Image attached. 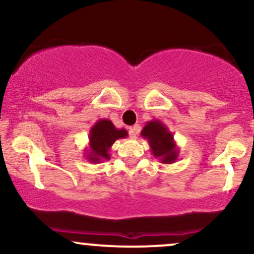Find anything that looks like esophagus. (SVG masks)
<instances>
[{
	"instance_id": "34e87169",
	"label": "esophagus",
	"mask_w": 254,
	"mask_h": 254,
	"mask_svg": "<svg viewBox=\"0 0 254 254\" xmlns=\"http://www.w3.org/2000/svg\"><path fill=\"white\" fill-rule=\"evenodd\" d=\"M138 131H139L138 125H133V127H131L130 129H129V135H130L131 138H136V136H137V133H138Z\"/></svg>"
}]
</instances>
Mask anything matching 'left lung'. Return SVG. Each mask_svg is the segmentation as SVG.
<instances>
[{"label": "left lung", "mask_w": 254, "mask_h": 254, "mask_svg": "<svg viewBox=\"0 0 254 254\" xmlns=\"http://www.w3.org/2000/svg\"><path fill=\"white\" fill-rule=\"evenodd\" d=\"M141 136L149 143L151 154L161 164H174L179 157V147L174 141L173 133L159 119L147 122L141 131Z\"/></svg>", "instance_id": "left-lung-1"}]
</instances>
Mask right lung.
I'll use <instances>...</instances> for the list:
<instances>
[{
    "label": "right lung",
    "instance_id": "add662e5",
    "mask_svg": "<svg viewBox=\"0 0 254 254\" xmlns=\"http://www.w3.org/2000/svg\"><path fill=\"white\" fill-rule=\"evenodd\" d=\"M127 136V131L117 129L110 119H99L89 130L88 147L84 149L86 159L92 164L110 160L111 147L117 139Z\"/></svg>",
    "mask_w": 254,
    "mask_h": 254
}]
</instances>
